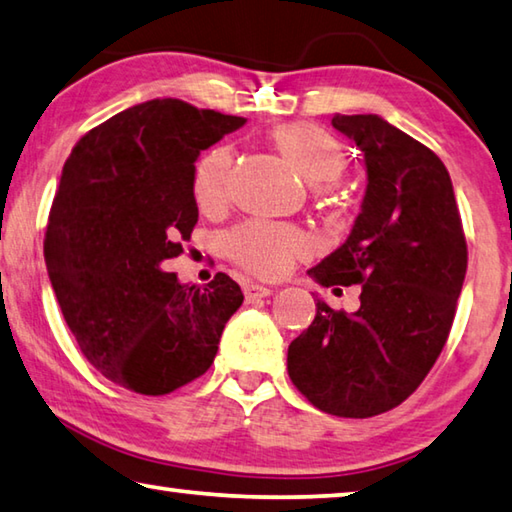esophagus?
I'll use <instances>...</instances> for the list:
<instances>
[{
  "label": "esophagus",
  "instance_id": "1",
  "mask_svg": "<svg viewBox=\"0 0 512 512\" xmlns=\"http://www.w3.org/2000/svg\"><path fill=\"white\" fill-rule=\"evenodd\" d=\"M274 290L267 288V285H258V283H247L245 285V299L247 301H256V299H263L267 294H272Z\"/></svg>",
  "mask_w": 512,
  "mask_h": 512
}]
</instances>
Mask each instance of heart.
<instances>
[{
  "instance_id": "obj_1",
  "label": "heart",
  "mask_w": 512,
  "mask_h": 512,
  "mask_svg": "<svg viewBox=\"0 0 512 512\" xmlns=\"http://www.w3.org/2000/svg\"><path fill=\"white\" fill-rule=\"evenodd\" d=\"M272 139L285 157L294 161L301 175L310 179L317 197L328 200L333 193V179L346 170V150L333 132L324 125L297 121L281 125ZM233 164L236 155L229 146H218L206 152L193 175V195L204 213H220L227 209L233 191ZM310 240L306 233L290 224H274L249 220L227 236V254L242 270L276 279L292 267L297 258L306 256Z\"/></svg>"
}]
</instances>
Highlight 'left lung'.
I'll list each match as a JSON object with an SVG mask.
<instances>
[{"mask_svg":"<svg viewBox=\"0 0 512 512\" xmlns=\"http://www.w3.org/2000/svg\"><path fill=\"white\" fill-rule=\"evenodd\" d=\"M362 150L366 195L342 247L312 267L321 285L362 283L360 308L317 315L288 348L310 405L339 418L384 414L414 393L450 337L468 245L447 168L375 114L333 116Z\"/></svg>","mask_w":512,"mask_h":512,"instance_id":"8db88e82","label":"left lung"}]
</instances>
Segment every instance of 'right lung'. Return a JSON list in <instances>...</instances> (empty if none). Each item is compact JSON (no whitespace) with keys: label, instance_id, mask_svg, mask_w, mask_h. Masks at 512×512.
Here are the masks:
<instances>
[{"label":"right lung","instance_id":"obj_1","mask_svg":"<svg viewBox=\"0 0 512 512\" xmlns=\"http://www.w3.org/2000/svg\"><path fill=\"white\" fill-rule=\"evenodd\" d=\"M242 123L155 98L83 134L62 166L44 233L53 292L87 362L134 393L209 371L245 299L224 272L204 288L168 272L197 224L195 161Z\"/></svg>","mask_w":512,"mask_h":512}]
</instances>
